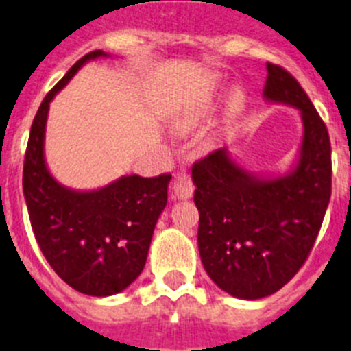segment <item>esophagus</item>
I'll use <instances>...</instances> for the list:
<instances>
[{"label":"esophagus","mask_w":351,"mask_h":351,"mask_svg":"<svg viewBox=\"0 0 351 351\" xmlns=\"http://www.w3.org/2000/svg\"><path fill=\"white\" fill-rule=\"evenodd\" d=\"M194 193V184L191 180V173L187 169L176 171L175 180L171 184V197L173 199H189Z\"/></svg>","instance_id":"34e87169"}]
</instances>
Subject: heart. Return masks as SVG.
I'll use <instances>...</instances> for the list:
<instances>
[{
    "label": "heart",
    "instance_id": "obj_1",
    "mask_svg": "<svg viewBox=\"0 0 351 351\" xmlns=\"http://www.w3.org/2000/svg\"><path fill=\"white\" fill-rule=\"evenodd\" d=\"M234 104H237V106H240V104H242V97H237V100H234Z\"/></svg>",
    "mask_w": 351,
    "mask_h": 351
}]
</instances>
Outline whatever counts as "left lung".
I'll return each instance as SVG.
<instances>
[{
  "mask_svg": "<svg viewBox=\"0 0 351 351\" xmlns=\"http://www.w3.org/2000/svg\"><path fill=\"white\" fill-rule=\"evenodd\" d=\"M267 70L265 99L295 106L302 114L297 167L288 176L260 180L243 171L226 148L193 166L203 267L219 288L245 300L276 293L306 263L332 191L327 127L288 70L270 62Z\"/></svg>",
  "mask_w": 351,
  "mask_h": 351,
  "instance_id": "left-lung-1",
  "label": "left lung"
}]
</instances>
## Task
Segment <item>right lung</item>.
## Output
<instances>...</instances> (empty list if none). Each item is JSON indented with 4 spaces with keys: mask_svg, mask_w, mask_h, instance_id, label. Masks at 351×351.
Wrapping results in <instances>:
<instances>
[{
    "mask_svg": "<svg viewBox=\"0 0 351 351\" xmlns=\"http://www.w3.org/2000/svg\"><path fill=\"white\" fill-rule=\"evenodd\" d=\"M99 56L106 53L91 51L81 58L42 100L24 155L23 191L38 247L54 272L81 293L108 297L143 272L171 175L121 176L91 193L70 191L49 175L44 160L49 102L83 63Z\"/></svg>",
    "mask_w": 351,
    "mask_h": 351,
    "instance_id": "add662e5",
    "label": "right lung"
}]
</instances>
